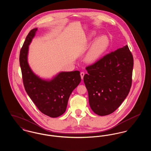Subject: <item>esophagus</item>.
Segmentation results:
<instances>
[{
    "mask_svg": "<svg viewBox=\"0 0 151 151\" xmlns=\"http://www.w3.org/2000/svg\"><path fill=\"white\" fill-rule=\"evenodd\" d=\"M84 75H85V73H84V72H80V75H81V79H83V78H84Z\"/></svg>",
    "mask_w": 151,
    "mask_h": 151,
    "instance_id": "esophagus-1",
    "label": "esophagus"
}]
</instances>
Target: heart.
Segmentation results:
<instances>
[{
	"mask_svg": "<svg viewBox=\"0 0 151 151\" xmlns=\"http://www.w3.org/2000/svg\"><path fill=\"white\" fill-rule=\"evenodd\" d=\"M109 41L106 37L101 36L98 38L92 44L86 53L85 60L88 63L97 61L108 47Z\"/></svg>",
	"mask_w": 151,
	"mask_h": 151,
	"instance_id": "1",
	"label": "heart"
}]
</instances>
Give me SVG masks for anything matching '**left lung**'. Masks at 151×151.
Instances as JSON below:
<instances>
[{"mask_svg":"<svg viewBox=\"0 0 151 151\" xmlns=\"http://www.w3.org/2000/svg\"><path fill=\"white\" fill-rule=\"evenodd\" d=\"M134 59L127 45L86 67L84 82L94 113L104 116L119 107L129 93Z\"/></svg>","mask_w":151,"mask_h":151,"instance_id":"8db88e82","label":"left lung"}]
</instances>
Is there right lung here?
<instances>
[{
  "label": "right lung",
  "mask_w": 151,
  "mask_h": 151,
  "mask_svg": "<svg viewBox=\"0 0 151 151\" xmlns=\"http://www.w3.org/2000/svg\"><path fill=\"white\" fill-rule=\"evenodd\" d=\"M37 28L30 31L20 52V65L25 89L39 110L45 115L56 118L66 110L68 99L81 81L80 71L62 72L50 80L37 76L28 63L29 45Z\"/></svg>",
  "instance_id": "1"
}]
</instances>
